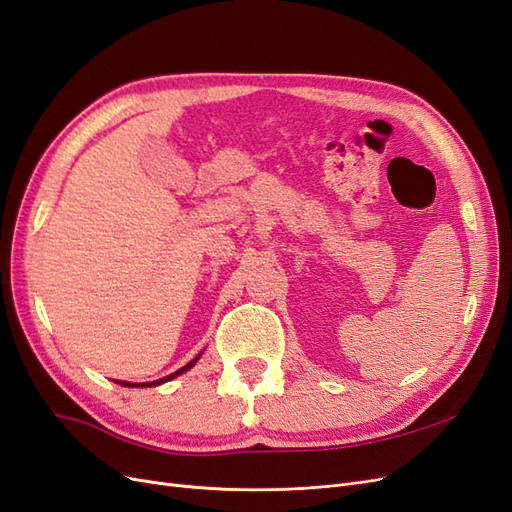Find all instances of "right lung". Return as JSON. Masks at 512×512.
Listing matches in <instances>:
<instances>
[{"label":"right lung","instance_id":"right-lung-1","mask_svg":"<svg viewBox=\"0 0 512 512\" xmlns=\"http://www.w3.org/2000/svg\"><path fill=\"white\" fill-rule=\"evenodd\" d=\"M198 361V356L196 359H192L188 365L185 367H181L179 371H175V374H170V376H166V378H162V380H156V382H145V384H134V382H121V380H117V384H121V386H156V384H162V382H166V380H170V378H175V376H179V374H183V371H188L194 363Z\"/></svg>","mask_w":512,"mask_h":512}]
</instances>
